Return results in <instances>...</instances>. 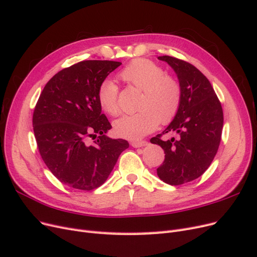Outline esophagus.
I'll use <instances>...</instances> for the list:
<instances>
[{
  "instance_id": "1",
  "label": "esophagus",
  "mask_w": 257,
  "mask_h": 257,
  "mask_svg": "<svg viewBox=\"0 0 257 257\" xmlns=\"http://www.w3.org/2000/svg\"><path fill=\"white\" fill-rule=\"evenodd\" d=\"M131 145H132V147H134V148H141V147L147 146L148 143L146 141H143V142H132Z\"/></svg>"
}]
</instances>
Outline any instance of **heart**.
Masks as SVG:
<instances>
[{
  "label": "heart",
  "instance_id": "b5f03b06",
  "mask_svg": "<svg viewBox=\"0 0 257 257\" xmlns=\"http://www.w3.org/2000/svg\"><path fill=\"white\" fill-rule=\"evenodd\" d=\"M120 77L126 83L143 90L139 111L115 120L113 128L119 137L136 141L172 121L180 107L181 85L175 77L165 74L159 64L147 59H136L124 67ZM118 87L111 79L99 84L97 99L100 107L111 115L120 112Z\"/></svg>",
  "mask_w": 257,
  "mask_h": 257
}]
</instances>
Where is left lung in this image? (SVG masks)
<instances>
[{
	"label": "left lung",
	"mask_w": 257,
	"mask_h": 257,
	"mask_svg": "<svg viewBox=\"0 0 257 257\" xmlns=\"http://www.w3.org/2000/svg\"><path fill=\"white\" fill-rule=\"evenodd\" d=\"M175 71L181 85L179 110L163 131L150 142L165 152V160L157 169L161 180L170 185H180L195 180L211 164L219 149L223 110L211 83L195 66L169 56L158 58ZM166 133H176V140H163Z\"/></svg>",
	"instance_id": "1"
}]
</instances>
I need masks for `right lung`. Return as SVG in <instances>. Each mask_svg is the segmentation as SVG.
I'll use <instances>...</instances> for the list:
<instances>
[{"label":"right lung","mask_w":257,"mask_h":257,"mask_svg":"<svg viewBox=\"0 0 257 257\" xmlns=\"http://www.w3.org/2000/svg\"><path fill=\"white\" fill-rule=\"evenodd\" d=\"M122 63L82 61L62 69L45 85L33 112V130L41 157L59 180L91 191L109 177L124 139L106 136L111 128L97 99L99 84ZM98 135L92 144L87 137Z\"/></svg>","instance_id":"1"}]
</instances>
